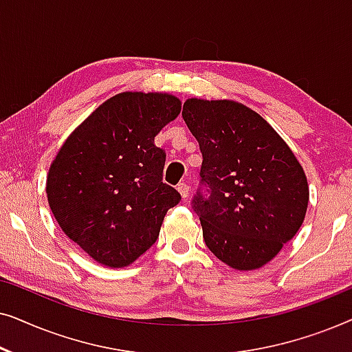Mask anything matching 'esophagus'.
I'll list each match as a JSON object with an SVG mask.
<instances>
[{"instance_id":"obj_1","label":"esophagus","mask_w":352,"mask_h":352,"mask_svg":"<svg viewBox=\"0 0 352 352\" xmlns=\"http://www.w3.org/2000/svg\"><path fill=\"white\" fill-rule=\"evenodd\" d=\"M177 190H179L182 199H187V197H189V194H190V187H189V184H186V182H181V184L177 186Z\"/></svg>"}]
</instances>
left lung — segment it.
I'll list each match as a JSON object with an SVG mask.
<instances>
[{
  "label": "left lung",
  "mask_w": 352,
  "mask_h": 352,
  "mask_svg": "<svg viewBox=\"0 0 352 352\" xmlns=\"http://www.w3.org/2000/svg\"><path fill=\"white\" fill-rule=\"evenodd\" d=\"M199 141L201 181L197 194L206 247L235 271L272 261L295 237L309 204L301 163L276 129L247 105L230 99L190 98L182 107Z\"/></svg>",
  "instance_id": "1"
}]
</instances>
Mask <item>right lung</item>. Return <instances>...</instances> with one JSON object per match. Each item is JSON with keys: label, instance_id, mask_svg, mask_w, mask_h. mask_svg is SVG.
Returning <instances> with one entry per match:
<instances>
[{"label": "right lung", "instance_id": "obj_1", "mask_svg": "<svg viewBox=\"0 0 352 352\" xmlns=\"http://www.w3.org/2000/svg\"><path fill=\"white\" fill-rule=\"evenodd\" d=\"M170 93L124 91L62 144L46 179L47 204L70 240L105 267H126L155 243L181 201L163 184L166 153L155 136L181 113Z\"/></svg>", "mask_w": 352, "mask_h": 352}]
</instances>
